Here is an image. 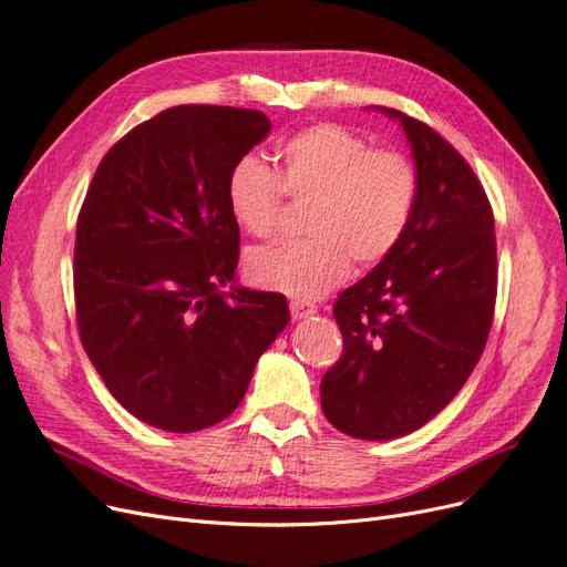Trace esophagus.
<instances>
[{
    "label": "esophagus",
    "mask_w": 567,
    "mask_h": 567,
    "mask_svg": "<svg viewBox=\"0 0 567 567\" xmlns=\"http://www.w3.org/2000/svg\"><path fill=\"white\" fill-rule=\"evenodd\" d=\"M317 315V305L310 300H290V317L296 321Z\"/></svg>",
    "instance_id": "esophagus-1"
}]
</instances>
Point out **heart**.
Listing matches in <instances>:
<instances>
[{
    "label": "heart",
    "instance_id": "obj_1",
    "mask_svg": "<svg viewBox=\"0 0 567 567\" xmlns=\"http://www.w3.org/2000/svg\"><path fill=\"white\" fill-rule=\"evenodd\" d=\"M274 173L244 156L227 177L234 221L252 236L277 229L284 196L305 205L302 234L293 244L255 248L248 279L290 298H321L346 281L350 260L373 267L398 248L414 215L419 175L404 153L371 148L364 136L336 123L298 132L279 148Z\"/></svg>",
    "mask_w": 567,
    "mask_h": 567
}]
</instances>
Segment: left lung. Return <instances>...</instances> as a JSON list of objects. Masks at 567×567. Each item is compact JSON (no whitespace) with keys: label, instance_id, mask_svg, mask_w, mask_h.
Listing matches in <instances>:
<instances>
[{"label":"left lung","instance_id":"8db88e82","mask_svg":"<svg viewBox=\"0 0 567 567\" xmlns=\"http://www.w3.org/2000/svg\"><path fill=\"white\" fill-rule=\"evenodd\" d=\"M375 111L404 127L419 194L398 248L333 305L342 354L321 379V409L359 440L414 433L454 400L485 350L496 300L483 184L433 127Z\"/></svg>","mask_w":567,"mask_h":567}]
</instances>
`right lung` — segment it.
Instances as JSON below:
<instances>
[{
    "mask_svg": "<svg viewBox=\"0 0 567 567\" xmlns=\"http://www.w3.org/2000/svg\"><path fill=\"white\" fill-rule=\"evenodd\" d=\"M269 130L250 109H167L106 153L84 196L73 265L82 348L113 398L161 431L225 421L290 319L284 296L236 286L227 177Z\"/></svg>",
    "mask_w": 567,
    "mask_h": 567,
    "instance_id": "1",
    "label": "right lung"
}]
</instances>
